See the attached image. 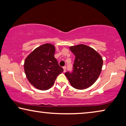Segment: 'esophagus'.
I'll return each instance as SVG.
<instances>
[{"label":"esophagus","instance_id":"1","mask_svg":"<svg viewBox=\"0 0 126 126\" xmlns=\"http://www.w3.org/2000/svg\"><path fill=\"white\" fill-rule=\"evenodd\" d=\"M63 72H66V66H63Z\"/></svg>","mask_w":126,"mask_h":126}]
</instances>
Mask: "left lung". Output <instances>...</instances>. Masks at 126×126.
I'll use <instances>...</instances> for the list:
<instances>
[{"label":"left lung","instance_id":"left-lung-1","mask_svg":"<svg viewBox=\"0 0 126 126\" xmlns=\"http://www.w3.org/2000/svg\"><path fill=\"white\" fill-rule=\"evenodd\" d=\"M76 56L72 73L65 74L72 87L87 89L95 83L101 74L103 66L101 56L92 47L79 44L69 47Z\"/></svg>","mask_w":126,"mask_h":126}]
</instances>
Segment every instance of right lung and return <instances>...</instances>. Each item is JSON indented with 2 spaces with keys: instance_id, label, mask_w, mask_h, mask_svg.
Segmentation results:
<instances>
[{
  "instance_id": "right-lung-1",
  "label": "right lung",
  "mask_w": 126,
  "mask_h": 126,
  "mask_svg": "<svg viewBox=\"0 0 126 126\" xmlns=\"http://www.w3.org/2000/svg\"><path fill=\"white\" fill-rule=\"evenodd\" d=\"M55 50L52 44H44L34 49L25 60L24 69L27 78L39 90L50 89L57 77L63 72L54 57Z\"/></svg>"
}]
</instances>
